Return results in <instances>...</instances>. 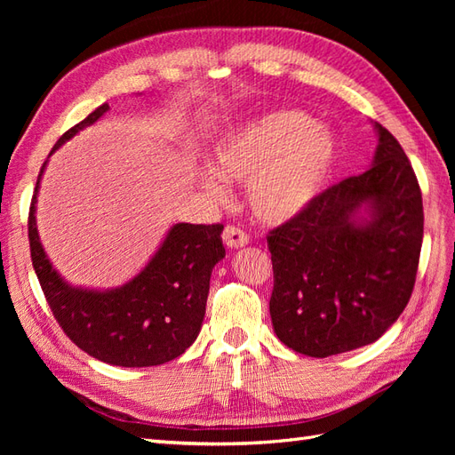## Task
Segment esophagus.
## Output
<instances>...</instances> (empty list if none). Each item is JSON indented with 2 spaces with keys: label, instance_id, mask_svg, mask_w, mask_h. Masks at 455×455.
Returning <instances> with one entry per match:
<instances>
[{
  "label": "esophagus",
  "instance_id": "obj_1",
  "mask_svg": "<svg viewBox=\"0 0 455 455\" xmlns=\"http://www.w3.org/2000/svg\"><path fill=\"white\" fill-rule=\"evenodd\" d=\"M222 237L229 249H241V246L249 244V235L237 226H226Z\"/></svg>",
  "mask_w": 455,
  "mask_h": 455
}]
</instances>
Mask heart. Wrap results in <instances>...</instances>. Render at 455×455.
<instances>
[{
  "instance_id": "obj_1",
  "label": "heart",
  "mask_w": 455,
  "mask_h": 455,
  "mask_svg": "<svg viewBox=\"0 0 455 455\" xmlns=\"http://www.w3.org/2000/svg\"><path fill=\"white\" fill-rule=\"evenodd\" d=\"M334 134L298 109H277L229 131L214 148V167L201 174L216 199L224 178L246 186L252 214L266 224L299 216L321 196L336 167Z\"/></svg>"
}]
</instances>
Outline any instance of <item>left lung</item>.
I'll return each instance as SVG.
<instances>
[{
  "label": "left lung",
  "mask_w": 455,
  "mask_h": 455,
  "mask_svg": "<svg viewBox=\"0 0 455 455\" xmlns=\"http://www.w3.org/2000/svg\"><path fill=\"white\" fill-rule=\"evenodd\" d=\"M376 131L379 144L366 172L324 189L267 235L275 334L315 359L374 343L414 291L421 189L398 140L379 123Z\"/></svg>",
  "instance_id": "8db88e82"
}]
</instances>
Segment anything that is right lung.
Returning a JSON list of instances; mask_svg holds the SVG:
<instances>
[{
	"label": "right lung",
	"mask_w": 455,
	"mask_h": 455,
	"mask_svg": "<svg viewBox=\"0 0 455 455\" xmlns=\"http://www.w3.org/2000/svg\"><path fill=\"white\" fill-rule=\"evenodd\" d=\"M109 109L102 104L66 131L51 154ZM28 214L32 266L54 319L76 346L102 363L125 368L157 366L180 356L196 341L209 296L211 273L226 256L222 224H176L149 264L127 284L87 291L54 271L36 228V196Z\"/></svg>",
	"instance_id": "right-lung-1"
}]
</instances>
